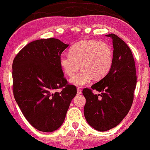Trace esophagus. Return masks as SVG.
Instances as JSON below:
<instances>
[{
    "instance_id": "34e87169",
    "label": "esophagus",
    "mask_w": 150,
    "mask_h": 150,
    "mask_svg": "<svg viewBox=\"0 0 150 150\" xmlns=\"http://www.w3.org/2000/svg\"><path fill=\"white\" fill-rule=\"evenodd\" d=\"M81 93V90L79 88H77V94L79 95Z\"/></svg>"
}]
</instances>
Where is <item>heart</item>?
Instances as JSON below:
<instances>
[{"label":"heart","instance_id":"b5f03b06","mask_svg":"<svg viewBox=\"0 0 150 150\" xmlns=\"http://www.w3.org/2000/svg\"><path fill=\"white\" fill-rule=\"evenodd\" d=\"M114 60L113 50L106 42L84 40L72 46L69 54L60 57V65L65 74L73 76L71 79L77 86H83L91 81L93 76L96 79L104 77L110 72Z\"/></svg>","mask_w":150,"mask_h":150}]
</instances>
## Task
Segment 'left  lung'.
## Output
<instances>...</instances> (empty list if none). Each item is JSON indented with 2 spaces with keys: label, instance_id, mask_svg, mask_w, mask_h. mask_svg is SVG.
Masks as SVG:
<instances>
[{
  "label": "left lung",
  "instance_id": "8db88e82",
  "mask_svg": "<svg viewBox=\"0 0 150 150\" xmlns=\"http://www.w3.org/2000/svg\"><path fill=\"white\" fill-rule=\"evenodd\" d=\"M112 39L114 60L108 75L84 88L86 102L85 118L88 124L99 131H106L120 123L130 110L137 83L136 68L131 49L117 35H106ZM101 93L93 95V89Z\"/></svg>",
  "mask_w": 150,
  "mask_h": 150
}]
</instances>
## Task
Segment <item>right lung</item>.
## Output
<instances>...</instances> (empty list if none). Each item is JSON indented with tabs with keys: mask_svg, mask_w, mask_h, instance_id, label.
Masks as SVG:
<instances>
[{
	"mask_svg": "<svg viewBox=\"0 0 150 150\" xmlns=\"http://www.w3.org/2000/svg\"><path fill=\"white\" fill-rule=\"evenodd\" d=\"M68 46L52 38L37 40L24 46L13 60V96L27 120L40 131L52 132L61 126L77 94V88L69 83L59 62Z\"/></svg>",
	"mask_w": 150,
	"mask_h": 150,
	"instance_id": "right-lung-1",
	"label": "right lung"
}]
</instances>
